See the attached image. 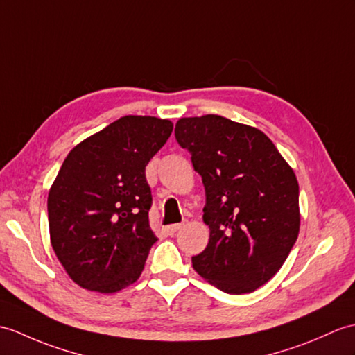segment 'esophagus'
Masks as SVG:
<instances>
[{
  "label": "esophagus",
  "instance_id": "esophagus-1",
  "mask_svg": "<svg viewBox=\"0 0 355 355\" xmlns=\"http://www.w3.org/2000/svg\"><path fill=\"white\" fill-rule=\"evenodd\" d=\"M180 228H181V224H172V225H168L164 230H166V233H168L169 236H174Z\"/></svg>",
  "mask_w": 355,
  "mask_h": 355
}]
</instances>
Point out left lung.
Masks as SVG:
<instances>
[{"instance_id": "left-lung-1", "label": "left lung", "mask_w": 355, "mask_h": 355, "mask_svg": "<svg viewBox=\"0 0 355 355\" xmlns=\"http://www.w3.org/2000/svg\"><path fill=\"white\" fill-rule=\"evenodd\" d=\"M175 139L205 189V250L193 269L225 293H250L283 266L300 233V186L263 131L218 114L181 118Z\"/></svg>"}]
</instances>
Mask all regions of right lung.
<instances>
[{
	"label": "right lung",
	"instance_id": "1",
	"mask_svg": "<svg viewBox=\"0 0 355 355\" xmlns=\"http://www.w3.org/2000/svg\"><path fill=\"white\" fill-rule=\"evenodd\" d=\"M172 128L168 119L128 114L64 159L48 193L49 237L83 289L119 292L142 274L157 242L148 219L153 196L145 168Z\"/></svg>",
	"mask_w": 355,
	"mask_h": 355
}]
</instances>
